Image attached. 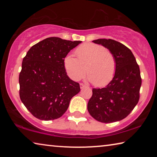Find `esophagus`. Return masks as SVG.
Masks as SVG:
<instances>
[{
    "label": "esophagus",
    "instance_id": "34e87169",
    "mask_svg": "<svg viewBox=\"0 0 157 157\" xmlns=\"http://www.w3.org/2000/svg\"><path fill=\"white\" fill-rule=\"evenodd\" d=\"M79 85H80V89H83V88H84L85 86H86L84 84H82V83H80V84H79Z\"/></svg>",
    "mask_w": 157,
    "mask_h": 157
}]
</instances>
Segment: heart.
<instances>
[{
	"label": "heart",
	"mask_w": 157,
	"mask_h": 157,
	"mask_svg": "<svg viewBox=\"0 0 157 157\" xmlns=\"http://www.w3.org/2000/svg\"><path fill=\"white\" fill-rule=\"evenodd\" d=\"M78 59L67 55L63 59V66L68 75L78 81L88 73L87 79L94 86L102 87L112 80L116 70L113 55L101 45L86 43L75 50Z\"/></svg>",
	"instance_id": "b5f03b06"
}]
</instances>
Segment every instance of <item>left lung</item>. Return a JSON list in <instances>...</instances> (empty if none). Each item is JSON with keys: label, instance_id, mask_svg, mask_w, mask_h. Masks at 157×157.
Segmentation results:
<instances>
[{"label": "left lung", "instance_id": "1", "mask_svg": "<svg viewBox=\"0 0 157 157\" xmlns=\"http://www.w3.org/2000/svg\"><path fill=\"white\" fill-rule=\"evenodd\" d=\"M102 45L113 55L116 62L115 75L106 87L93 89L87 109L93 118L101 123L119 121L131 113L139 100L141 86L140 68L128 48L113 39H99Z\"/></svg>", "mask_w": 157, "mask_h": 157}]
</instances>
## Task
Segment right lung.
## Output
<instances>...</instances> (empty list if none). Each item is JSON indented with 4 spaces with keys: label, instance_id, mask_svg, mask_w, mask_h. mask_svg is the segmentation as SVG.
Returning <instances> with one entry per match:
<instances>
[{
    "label": "right lung",
    "instance_id": "add662e5",
    "mask_svg": "<svg viewBox=\"0 0 157 157\" xmlns=\"http://www.w3.org/2000/svg\"><path fill=\"white\" fill-rule=\"evenodd\" d=\"M81 41L49 37L34 45L23 58L19 74V95L27 109L43 121L60 118L74 95L80 91L69 78L63 59Z\"/></svg>",
    "mask_w": 157,
    "mask_h": 157
}]
</instances>
